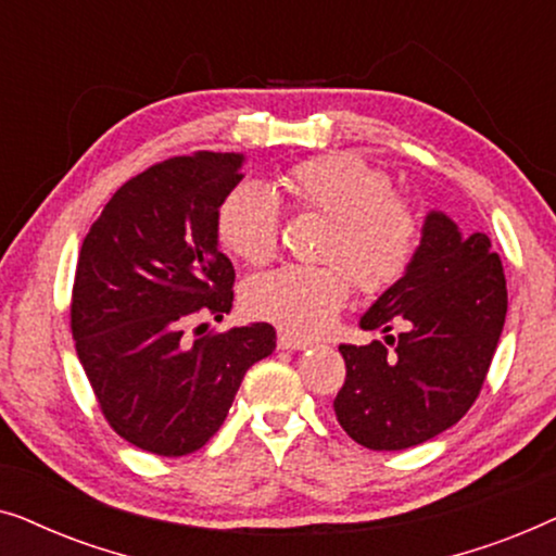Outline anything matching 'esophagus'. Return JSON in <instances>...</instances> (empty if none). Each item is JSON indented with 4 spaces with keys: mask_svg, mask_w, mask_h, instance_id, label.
I'll return each instance as SVG.
<instances>
[{
    "mask_svg": "<svg viewBox=\"0 0 556 556\" xmlns=\"http://www.w3.org/2000/svg\"><path fill=\"white\" fill-rule=\"evenodd\" d=\"M277 345L282 348V351H305V348H313V340L298 338V336H292V332H279Z\"/></svg>",
    "mask_w": 556,
    "mask_h": 556,
    "instance_id": "34e87169",
    "label": "esophagus"
}]
</instances>
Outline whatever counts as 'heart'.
Masks as SVG:
<instances>
[{"label": "heart", "mask_w": 556, "mask_h": 556, "mask_svg": "<svg viewBox=\"0 0 556 556\" xmlns=\"http://www.w3.org/2000/svg\"><path fill=\"white\" fill-rule=\"evenodd\" d=\"M302 211L330 218L323 266H282L251 279L247 305L256 317L298 336H317L336 320L351 294V277L366 294L396 285L417 256V213L394 192L391 177L358 154H320L302 160L279 177ZM282 213L277 198L256 182H243L218 208V239L236 258L262 266L277 256Z\"/></svg>", "instance_id": "b5f03b06"}]
</instances>
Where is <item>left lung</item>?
<instances>
[{"mask_svg": "<svg viewBox=\"0 0 556 556\" xmlns=\"http://www.w3.org/2000/svg\"><path fill=\"white\" fill-rule=\"evenodd\" d=\"M506 309L491 239L429 211L412 266L358 323L383 340L340 345L345 383L332 406L348 438L391 453L457 425L483 389ZM394 324L400 332L391 337Z\"/></svg>", "mask_w": 556, "mask_h": 556, "instance_id": "obj_1", "label": "left lung"}]
</instances>
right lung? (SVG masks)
Instances as JSON below:
<instances>
[{
	"instance_id": "right-lung-1",
	"label": "right lung",
	"mask_w": 556,
	"mask_h": 556,
	"mask_svg": "<svg viewBox=\"0 0 556 556\" xmlns=\"http://www.w3.org/2000/svg\"><path fill=\"white\" fill-rule=\"evenodd\" d=\"M241 165L243 154L195 152L147 167L114 192L80 247L71 302L78 361L114 432L144 453L201 450L249 368L277 345L269 323L192 343L182 336L233 307L218 208Z\"/></svg>"
}]
</instances>
